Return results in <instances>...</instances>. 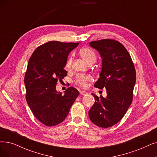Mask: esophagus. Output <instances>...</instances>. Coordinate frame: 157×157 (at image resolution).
Masks as SVG:
<instances>
[{
	"mask_svg": "<svg viewBox=\"0 0 157 157\" xmlns=\"http://www.w3.org/2000/svg\"><path fill=\"white\" fill-rule=\"evenodd\" d=\"M80 95H87V93L86 91H80Z\"/></svg>",
	"mask_w": 157,
	"mask_h": 157,
	"instance_id": "obj_1",
	"label": "esophagus"
}]
</instances>
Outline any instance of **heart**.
Here are the masks:
<instances>
[{"mask_svg":"<svg viewBox=\"0 0 157 157\" xmlns=\"http://www.w3.org/2000/svg\"><path fill=\"white\" fill-rule=\"evenodd\" d=\"M80 55L87 64H93L97 60V56L92 49L88 48H82L79 52ZM72 64V57H68L66 60L65 67L67 70H70ZM93 78L90 75H79L75 78V82L78 86L83 88H86L88 86V82H91Z\"/></svg>","mask_w":157,"mask_h":157,"instance_id":"b5f03b06","label":"heart"}]
</instances>
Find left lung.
Returning <instances> with one entry per match:
<instances>
[{
    "instance_id": "left-lung-1",
    "label": "left lung",
    "mask_w": 157,
    "mask_h": 157,
    "mask_svg": "<svg viewBox=\"0 0 157 157\" xmlns=\"http://www.w3.org/2000/svg\"><path fill=\"white\" fill-rule=\"evenodd\" d=\"M102 59V71L95 87L106 89L108 95H92L95 104L89 111L91 121L96 126L108 128L120 121L133 101L136 71L131 56L121 42L114 39L92 41Z\"/></svg>"
}]
</instances>
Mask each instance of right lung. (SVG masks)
Returning a JSON list of instances; mask_svg holds the SVG:
<instances>
[{"instance_id":"right-lung-1","label":"right lung","mask_w":157,"mask_h":157,"mask_svg":"<svg viewBox=\"0 0 157 157\" xmlns=\"http://www.w3.org/2000/svg\"><path fill=\"white\" fill-rule=\"evenodd\" d=\"M79 43L49 41L39 46L29 60L25 73L26 99L34 116L46 126L63 122L79 92L70 87L56 91L58 81L67 75L64 67L67 56Z\"/></svg>"}]
</instances>
